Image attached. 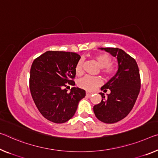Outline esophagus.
Listing matches in <instances>:
<instances>
[{"label": "esophagus", "mask_w": 158, "mask_h": 158, "mask_svg": "<svg viewBox=\"0 0 158 158\" xmlns=\"http://www.w3.org/2000/svg\"><path fill=\"white\" fill-rule=\"evenodd\" d=\"M93 93H91V92H89V91H87L86 92V94L87 96H90V95H92V94H93Z\"/></svg>", "instance_id": "1"}]
</instances>
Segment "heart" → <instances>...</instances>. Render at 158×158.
<instances>
[{"mask_svg":"<svg viewBox=\"0 0 158 158\" xmlns=\"http://www.w3.org/2000/svg\"><path fill=\"white\" fill-rule=\"evenodd\" d=\"M94 60L101 68V72L106 77H112L117 71L116 65L111 64V57L106 54H99L94 56ZM76 73L77 76H81L83 73V60L80 59L76 65ZM102 83L101 77L85 76L80 79L77 85L81 88L88 91H93Z\"/></svg>","mask_w":158,"mask_h":158,"instance_id":"heart-1","label":"heart"}]
</instances>
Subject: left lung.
<instances>
[{"instance_id":"obj_1","label":"left lung","mask_w":158,"mask_h":158,"mask_svg":"<svg viewBox=\"0 0 158 158\" xmlns=\"http://www.w3.org/2000/svg\"><path fill=\"white\" fill-rule=\"evenodd\" d=\"M117 58L118 69L116 74L101 87L111 93L105 98L102 95L101 102L94 106L96 117L106 123H114L124 118L132 109L140 89L139 69L135 60L118 48H101Z\"/></svg>"}]
</instances>
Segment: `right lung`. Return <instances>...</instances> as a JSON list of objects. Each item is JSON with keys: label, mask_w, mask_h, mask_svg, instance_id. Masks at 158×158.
I'll return each mask as SVG.
<instances>
[{"label": "right lung", "mask_w": 158, "mask_h": 158, "mask_svg": "<svg viewBox=\"0 0 158 158\" xmlns=\"http://www.w3.org/2000/svg\"><path fill=\"white\" fill-rule=\"evenodd\" d=\"M81 59L74 52L48 51L34 60L30 69V89L38 110L56 123L66 122L74 116L85 91L75 85L76 65Z\"/></svg>", "instance_id": "right-lung-1"}]
</instances>
